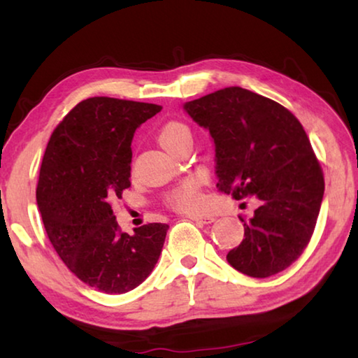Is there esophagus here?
<instances>
[{
  "mask_svg": "<svg viewBox=\"0 0 358 358\" xmlns=\"http://www.w3.org/2000/svg\"><path fill=\"white\" fill-rule=\"evenodd\" d=\"M191 220L199 222V224H211V222H215V217L213 216H192Z\"/></svg>",
  "mask_w": 358,
  "mask_h": 358,
  "instance_id": "esophagus-1",
  "label": "esophagus"
}]
</instances>
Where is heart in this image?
Masks as SVG:
<instances>
[{
    "label": "heart",
    "mask_w": 358,
    "mask_h": 358,
    "mask_svg": "<svg viewBox=\"0 0 358 358\" xmlns=\"http://www.w3.org/2000/svg\"><path fill=\"white\" fill-rule=\"evenodd\" d=\"M157 141L164 147L169 153L178 147L180 143L191 141V131L186 124L178 121H171L166 126H162L157 136ZM169 205L172 208L183 211V213H199L202 211L205 203V196L201 191V183L196 178H187L180 186L169 194Z\"/></svg>",
    "instance_id": "heart-1"
}]
</instances>
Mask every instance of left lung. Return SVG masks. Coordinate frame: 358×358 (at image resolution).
I'll return each instance as SVG.
<instances>
[{"label": "left lung", "mask_w": 358, "mask_h": 358, "mask_svg": "<svg viewBox=\"0 0 358 358\" xmlns=\"http://www.w3.org/2000/svg\"><path fill=\"white\" fill-rule=\"evenodd\" d=\"M186 113L215 142L216 187L256 197L245 238L227 254L240 273L268 278L295 262L316 227L324 175L305 129L286 107L240 87L186 102Z\"/></svg>", "instance_id": "8db88e82"}]
</instances>
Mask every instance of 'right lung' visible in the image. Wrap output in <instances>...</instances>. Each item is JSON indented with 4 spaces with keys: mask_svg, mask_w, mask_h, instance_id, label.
<instances>
[{
    "mask_svg": "<svg viewBox=\"0 0 358 358\" xmlns=\"http://www.w3.org/2000/svg\"><path fill=\"white\" fill-rule=\"evenodd\" d=\"M161 106L96 96L66 115L42 159L36 201L47 237L78 280L106 294L136 289L153 271L169 226L121 232L110 202L131 186V142Z\"/></svg>",
    "mask_w": 358,
    "mask_h": 358,
    "instance_id": "add662e5",
    "label": "right lung"
}]
</instances>
